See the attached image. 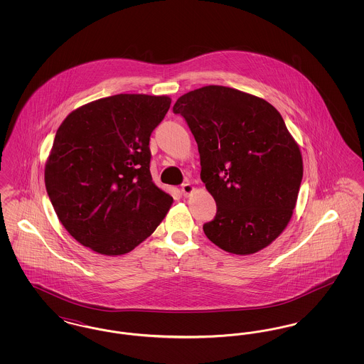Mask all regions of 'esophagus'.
<instances>
[{
  "instance_id": "1",
  "label": "esophagus",
  "mask_w": 364,
  "mask_h": 364,
  "mask_svg": "<svg viewBox=\"0 0 364 364\" xmlns=\"http://www.w3.org/2000/svg\"><path fill=\"white\" fill-rule=\"evenodd\" d=\"M192 192H193V187L191 186L190 183H186V184L181 186V193H183L184 196H188Z\"/></svg>"
}]
</instances>
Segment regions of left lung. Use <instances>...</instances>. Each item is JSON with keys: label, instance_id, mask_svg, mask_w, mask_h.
<instances>
[{"label": "left lung", "instance_id": "1", "mask_svg": "<svg viewBox=\"0 0 364 364\" xmlns=\"http://www.w3.org/2000/svg\"><path fill=\"white\" fill-rule=\"evenodd\" d=\"M200 156V178L217 203L203 225L210 242L237 255L258 252L288 225L303 159L274 106L224 86L181 95L173 106Z\"/></svg>", "mask_w": 364, "mask_h": 364}]
</instances>
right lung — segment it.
I'll return each instance as SVG.
<instances>
[{"mask_svg": "<svg viewBox=\"0 0 364 364\" xmlns=\"http://www.w3.org/2000/svg\"><path fill=\"white\" fill-rule=\"evenodd\" d=\"M171 102L166 95L117 94L73 110L60 125L45 184L75 240L122 255L161 224L173 198L153 183L149 143Z\"/></svg>", "mask_w": 364, "mask_h": 364, "instance_id": "right-lung-1", "label": "right lung"}]
</instances>
